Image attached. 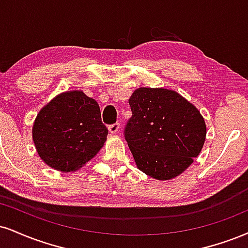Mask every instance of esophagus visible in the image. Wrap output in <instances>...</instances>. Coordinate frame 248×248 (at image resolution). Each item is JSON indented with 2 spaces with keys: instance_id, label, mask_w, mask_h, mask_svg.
Segmentation results:
<instances>
[{
  "instance_id": "34e87169",
  "label": "esophagus",
  "mask_w": 248,
  "mask_h": 248,
  "mask_svg": "<svg viewBox=\"0 0 248 248\" xmlns=\"http://www.w3.org/2000/svg\"><path fill=\"white\" fill-rule=\"evenodd\" d=\"M119 129H120V124H119V122H115V124H109V126H108V130L112 134L118 133Z\"/></svg>"
}]
</instances>
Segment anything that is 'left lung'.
I'll return each mask as SVG.
<instances>
[{
  "mask_svg": "<svg viewBox=\"0 0 248 248\" xmlns=\"http://www.w3.org/2000/svg\"><path fill=\"white\" fill-rule=\"evenodd\" d=\"M132 116L124 135L137 168L157 180L181 174L204 144L205 124L175 91L140 88L129 98Z\"/></svg>",
  "mask_w": 248,
  "mask_h": 248,
  "instance_id": "1",
  "label": "left lung"
}]
</instances>
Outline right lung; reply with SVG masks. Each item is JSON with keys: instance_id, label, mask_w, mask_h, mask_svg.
Wrapping results in <instances>:
<instances>
[{"instance_id": "add662e5", "label": "right lung", "mask_w": 248, "mask_h": 248, "mask_svg": "<svg viewBox=\"0 0 248 248\" xmlns=\"http://www.w3.org/2000/svg\"><path fill=\"white\" fill-rule=\"evenodd\" d=\"M33 141L41 159L50 168L70 172L93 158L108 130L98 103L82 91L58 95L39 112Z\"/></svg>"}]
</instances>
